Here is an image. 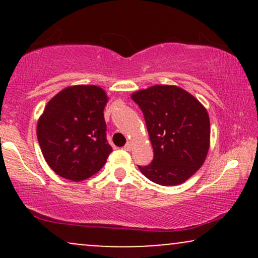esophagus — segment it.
Instances as JSON below:
<instances>
[{"label":"esophagus","mask_w":258,"mask_h":258,"mask_svg":"<svg viewBox=\"0 0 258 258\" xmlns=\"http://www.w3.org/2000/svg\"><path fill=\"white\" fill-rule=\"evenodd\" d=\"M123 149L127 150V152H130V150L132 149V143H130V142H127L125 144V147H123Z\"/></svg>","instance_id":"1"}]
</instances>
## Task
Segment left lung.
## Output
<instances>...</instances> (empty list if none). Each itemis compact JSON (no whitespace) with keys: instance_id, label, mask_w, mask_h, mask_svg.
I'll return each mask as SVG.
<instances>
[{"instance_id":"1","label":"left lung","mask_w":258,"mask_h":258,"mask_svg":"<svg viewBox=\"0 0 258 258\" xmlns=\"http://www.w3.org/2000/svg\"><path fill=\"white\" fill-rule=\"evenodd\" d=\"M132 99L143 111L154 149L152 164L138 166L160 185L185 182L201 167L210 147V119L204 105L177 86L156 85Z\"/></svg>"}]
</instances>
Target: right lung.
Returning <instances> with one entry per match:
<instances>
[{"label":"right lung","mask_w":258,"mask_h":258,"mask_svg":"<svg viewBox=\"0 0 258 258\" xmlns=\"http://www.w3.org/2000/svg\"><path fill=\"white\" fill-rule=\"evenodd\" d=\"M106 93L98 86L64 88L44 108L37 139L49 167L63 178L80 182L104 166L112 148L106 141Z\"/></svg>","instance_id":"right-lung-1"}]
</instances>
